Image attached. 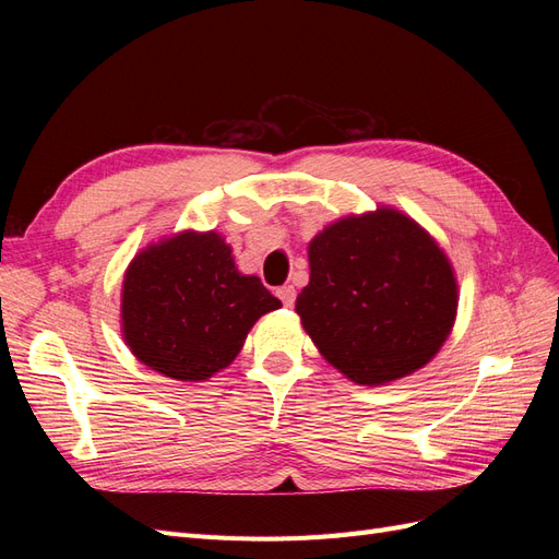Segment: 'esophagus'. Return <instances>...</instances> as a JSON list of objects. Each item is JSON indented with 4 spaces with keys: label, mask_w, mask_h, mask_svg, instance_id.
Segmentation results:
<instances>
[{
    "label": "esophagus",
    "mask_w": 559,
    "mask_h": 559,
    "mask_svg": "<svg viewBox=\"0 0 559 559\" xmlns=\"http://www.w3.org/2000/svg\"><path fill=\"white\" fill-rule=\"evenodd\" d=\"M277 296L284 302V308H292L294 302H296V289H294V286H282V289H277Z\"/></svg>",
    "instance_id": "1"
}]
</instances>
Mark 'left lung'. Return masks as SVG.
I'll return each instance as SVG.
<instances>
[{"label": "left lung", "mask_w": 559, "mask_h": 559, "mask_svg": "<svg viewBox=\"0 0 559 559\" xmlns=\"http://www.w3.org/2000/svg\"><path fill=\"white\" fill-rule=\"evenodd\" d=\"M296 312L333 368L378 386L425 368L452 333L460 286L448 253L401 210L349 214L308 245Z\"/></svg>", "instance_id": "8db88e82"}]
</instances>
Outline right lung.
<instances>
[{"instance_id": "obj_1", "label": "right lung", "mask_w": 559, "mask_h": 559, "mask_svg": "<svg viewBox=\"0 0 559 559\" xmlns=\"http://www.w3.org/2000/svg\"><path fill=\"white\" fill-rule=\"evenodd\" d=\"M282 308L257 275H242L216 230H181L146 245L126 267L121 333L156 373L202 382L238 357L257 321Z\"/></svg>"}]
</instances>
